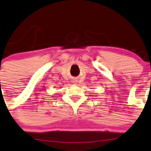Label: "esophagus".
I'll use <instances>...</instances> for the list:
<instances>
[{"mask_svg": "<svg viewBox=\"0 0 151 151\" xmlns=\"http://www.w3.org/2000/svg\"><path fill=\"white\" fill-rule=\"evenodd\" d=\"M74 82H75V81H74Z\"/></svg>", "mask_w": 151, "mask_h": 151, "instance_id": "1", "label": "esophagus"}]
</instances>
